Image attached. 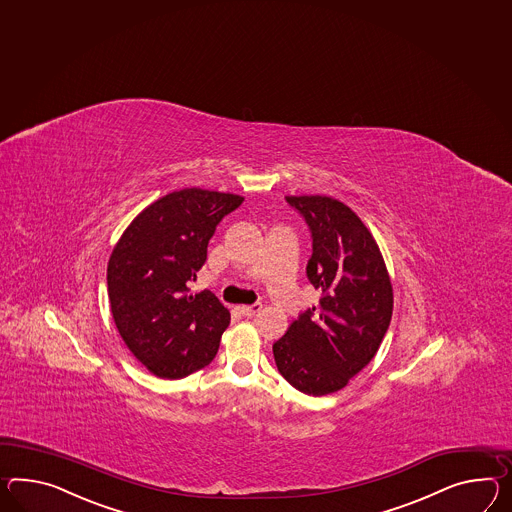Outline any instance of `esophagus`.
Returning a JSON list of instances; mask_svg holds the SVG:
<instances>
[{"label": "esophagus", "mask_w": 512, "mask_h": 512, "mask_svg": "<svg viewBox=\"0 0 512 512\" xmlns=\"http://www.w3.org/2000/svg\"><path fill=\"white\" fill-rule=\"evenodd\" d=\"M261 309V303H253V305H238L237 307V311L240 312L242 316H248V318H251V316H255V314L261 311Z\"/></svg>", "instance_id": "1"}]
</instances>
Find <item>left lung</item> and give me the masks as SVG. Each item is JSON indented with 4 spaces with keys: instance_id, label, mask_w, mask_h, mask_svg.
Segmentation results:
<instances>
[{
    "instance_id": "obj_1",
    "label": "left lung",
    "mask_w": 512,
    "mask_h": 512,
    "mask_svg": "<svg viewBox=\"0 0 512 512\" xmlns=\"http://www.w3.org/2000/svg\"><path fill=\"white\" fill-rule=\"evenodd\" d=\"M311 229L307 277L322 296L274 344L279 374L309 396L333 394L372 361L387 333L394 296L368 227L329 196H287Z\"/></svg>"
}]
</instances>
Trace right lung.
Returning <instances> with one entry per match:
<instances>
[{"instance_id": "add662e5", "label": "right lung", "mask_w": 512, "mask_h": 512, "mask_svg": "<svg viewBox=\"0 0 512 512\" xmlns=\"http://www.w3.org/2000/svg\"><path fill=\"white\" fill-rule=\"evenodd\" d=\"M237 194L183 188L151 203L125 229L107 266V288L125 346L151 374L181 379L216 357L231 314L211 290L188 283Z\"/></svg>"}]
</instances>
